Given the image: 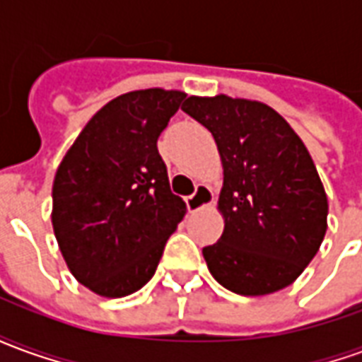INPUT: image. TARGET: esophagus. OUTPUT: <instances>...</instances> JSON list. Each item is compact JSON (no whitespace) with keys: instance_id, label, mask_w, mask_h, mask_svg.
I'll list each match as a JSON object with an SVG mask.
<instances>
[{"instance_id":"34e87169","label":"esophagus","mask_w":362,"mask_h":362,"mask_svg":"<svg viewBox=\"0 0 362 362\" xmlns=\"http://www.w3.org/2000/svg\"><path fill=\"white\" fill-rule=\"evenodd\" d=\"M213 199H215L213 189L209 188V186H205V184H197L196 192H194L192 196L186 197V205H188L189 211H197V209H202V207L211 205Z\"/></svg>"}]
</instances>
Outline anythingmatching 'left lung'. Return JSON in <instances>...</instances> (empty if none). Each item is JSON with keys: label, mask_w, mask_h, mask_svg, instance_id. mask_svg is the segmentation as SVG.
<instances>
[{"label": "left lung", "mask_w": 362, "mask_h": 362, "mask_svg": "<svg viewBox=\"0 0 362 362\" xmlns=\"http://www.w3.org/2000/svg\"><path fill=\"white\" fill-rule=\"evenodd\" d=\"M211 132L225 184V230L204 258L228 291L259 296L287 287L316 256L327 228V197L312 157L267 104L219 95L182 106Z\"/></svg>", "instance_id": "obj_1"}]
</instances>
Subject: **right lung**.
<instances>
[{"label":"right lung","mask_w":362,"mask_h":362,"mask_svg":"<svg viewBox=\"0 0 362 362\" xmlns=\"http://www.w3.org/2000/svg\"><path fill=\"white\" fill-rule=\"evenodd\" d=\"M186 98L180 90L126 93L103 106L62 160L52 225L75 279L96 295H132L155 275L186 215L157 139Z\"/></svg>","instance_id":"obj_1"}]
</instances>
